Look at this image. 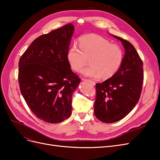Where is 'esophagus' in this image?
<instances>
[{
  "label": "esophagus",
  "mask_w": 160,
  "mask_h": 160,
  "mask_svg": "<svg viewBox=\"0 0 160 160\" xmlns=\"http://www.w3.org/2000/svg\"><path fill=\"white\" fill-rule=\"evenodd\" d=\"M82 80L83 81H88V82H89V83H90L92 85H95V82H94L93 81H92V80H90V79H82Z\"/></svg>",
  "instance_id": "esophagus-1"
}]
</instances>
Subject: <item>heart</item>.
Returning a JSON list of instances; mask_svg holds the SVG:
<instances>
[{"mask_svg":"<svg viewBox=\"0 0 160 160\" xmlns=\"http://www.w3.org/2000/svg\"><path fill=\"white\" fill-rule=\"evenodd\" d=\"M79 47V49L71 47L67 59L71 69L77 72L88 64L89 60L90 65L82 71L84 76L108 79L117 73L122 65L124 55L122 48L100 35L88 34L81 36Z\"/></svg>","mask_w":160,"mask_h":160,"instance_id":"heart-1","label":"heart"}]
</instances>
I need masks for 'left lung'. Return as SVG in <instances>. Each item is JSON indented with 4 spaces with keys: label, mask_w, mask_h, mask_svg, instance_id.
I'll return each instance as SVG.
<instances>
[{
    "label": "left lung",
    "mask_w": 160,
    "mask_h": 160,
    "mask_svg": "<svg viewBox=\"0 0 160 160\" xmlns=\"http://www.w3.org/2000/svg\"><path fill=\"white\" fill-rule=\"evenodd\" d=\"M121 41L125 50L123 61L114 76L96 84L94 113L101 122L111 123L130 113L141 95L143 81V62L132 43L113 35Z\"/></svg>",
    "instance_id": "left-lung-1"
}]
</instances>
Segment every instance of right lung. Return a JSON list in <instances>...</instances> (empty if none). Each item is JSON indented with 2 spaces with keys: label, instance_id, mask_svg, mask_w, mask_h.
Here are the masks:
<instances>
[{
  "label": "right lung",
  "instance_id": "right-lung-1",
  "mask_svg": "<svg viewBox=\"0 0 160 160\" xmlns=\"http://www.w3.org/2000/svg\"><path fill=\"white\" fill-rule=\"evenodd\" d=\"M73 32L69 23L38 37L19 60L21 93L37 118L47 123H60L71 114L72 95L81 81L67 59Z\"/></svg>",
  "mask_w": 160,
  "mask_h": 160
}]
</instances>
